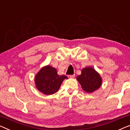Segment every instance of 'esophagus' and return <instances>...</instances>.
<instances>
[{
	"instance_id": "obj_1",
	"label": "esophagus",
	"mask_w": 130,
	"mask_h": 130,
	"mask_svg": "<svg viewBox=\"0 0 130 130\" xmlns=\"http://www.w3.org/2000/svg\"><path fill=\"white\" fill-rule=\"evenodd\" d=\"M68 77H69V78H73V77H75V75H68Z\"/></svg>"
}]
</instances>
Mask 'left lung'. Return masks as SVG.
<instances>
[{"label": "left lung", "mask_w": 130, "mask_h": 130, "mask_svg": "<svg viewBox=\"0 0 130 130\" xmlns=\"http://www.w3.org/2000/svg\"><path fill=\"white\" fill-rule=\"evenodd\" d=\"M76 79L82 89L89 93L99 89L102 84V78L100 74L91 67L83 68L81 74L76 77Z\"/></svg>", "instance_id": "1"}]
</instances>
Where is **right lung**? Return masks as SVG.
Masks as SVG:
<instances>
[{
  "label": "right lung",
  "instance_id": "1",
  "mask_svg": "<svg viewBox=\"0 0 130 130\" xmlns=\"http://www.w3.org/2000/svg\"><path fill=\"white\" fill-rule=\"evenodd\" d=\"M65 75H59L55 68L50 65L42 67L35 76L36 88L45 95H51L57 92L64 79Z\"/></svg>",
  "mask_w": 130,
  "mask_h": 130
}]
</instances>
